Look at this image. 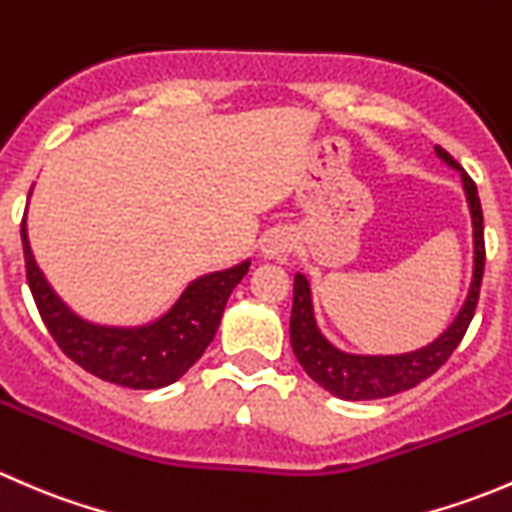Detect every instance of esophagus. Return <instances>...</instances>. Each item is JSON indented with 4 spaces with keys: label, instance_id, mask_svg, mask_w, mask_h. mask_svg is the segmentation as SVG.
Listing matches in <instances>:
<instances>
[{
    "label": "esophagus",
    "instance_id": "obj_1",
    "mask_svg": "<svg viewBox=\"0 0 512 512\" xmlns=\"http://www.w3.org/2000/svg\"><path fill=\"white\" fill-rule=\"evenodd\" d=\"M260 252H262V257H265V260L287 262L289 260V252H292V240H289L287 232L277 230V232H272V235L265 237V242H262Z\"/></svg>",
    "mask_w": 512,
    "mask_h": 512
}]
</instances>
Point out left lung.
Masks as SVG:
<instances>
[{"mask_svg": "<svg viewBox=\"0 0 512 512\" xmlns=\"http://www.w3.org/2000/svg\"><path fill=\"white\" fill-rule=\"evenodd\" d=\"M436 156L461 175L463 195H466L468 213L473 225V275L466 299L461 309L453 317V322L433 339L426 347L414 349L404 354H354L344 352L337 344L329 342L319 329L314 317L312 287L307 275L297 272L294 275V297H292V317H289V344L302 369L309 379L317 381L324 391L342 401H371L386 399V396L401 394L406 389H414L423 379L436 374L453 349L461 344L473 312L478 304L480 280H483L485 265V245H483V210L476 183L466 175V170L456 163L441 146H436Z\"/></svg>", "mask_w": 512, "mask_h": 512, "instance_id": "1", "label": "left lung"}]
</instances>
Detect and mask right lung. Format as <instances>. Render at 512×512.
<instances>
[{"label":"right lung","mask_w":512,"mask_h":512,"mask_svg":"<svg viewBox=\"0 0 512 512\" xmlns=\"http://www.w3.org/2000/svg\"><path fill=\"white\" fill-rule=\"evenodd\" d=\"M22 245L34 302L61 352L98 379L128 389H163L175 384L213 342L227 297L250 270L247 257L227 270L195 277L151 322L103 324L81 317L46 280L29 245L27 215L22 220Z\"/></svg>","instance_id":"right-lung-1"}]
</instances>
